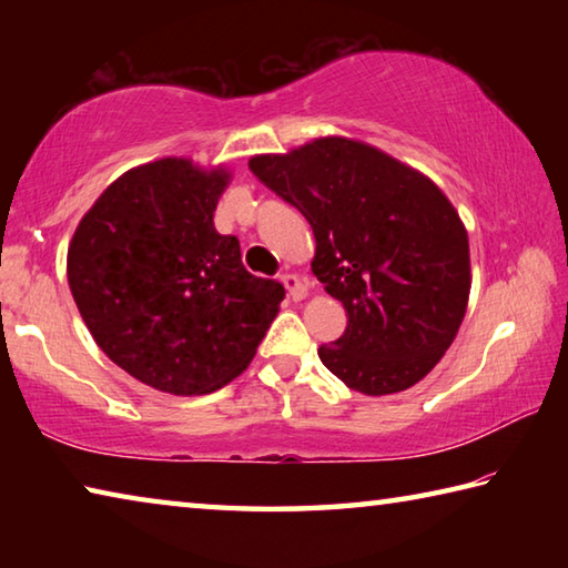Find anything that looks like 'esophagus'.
Returning <instances> with one entry per match:
<instances>
[{"label": "esophagus", "mask_w": 568, "mask_h": 568, "mask_svg": "<svg viewBox=\"0 0 568 568\" xmlns=\"http://www.w3.org/2000/svg\"><path fill=\"white\" fill-rule=\"evenodd\" d=\"M281 281L287 287V295H291L293 301H303L307 291H311V283H307L305 277H301L297 273H283Z\"/></svg>", "instance_id": "1"}]
</instances>
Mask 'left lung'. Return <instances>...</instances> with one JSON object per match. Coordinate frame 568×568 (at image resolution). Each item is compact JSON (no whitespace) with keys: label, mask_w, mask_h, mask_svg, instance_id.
Returning <instances> with one entry per match:
<instances>
[{"label":"left lung","mask_w":568,"mask_h":568,"mask_svg":"<svg viewBox=\"0 0 568 568\" xmlns=\"http://www.w3.org/2000/svg\"><path fill=\"white\" fill-rule=\"evenodd\" d=\"M250 170L311 223L313 275L348 315L341 338L318 348L325 368L365 396L416 386L454 343L470 291L468 235L448 197L345 138L257 155Z\"/></svg>","instance_id":"8db88e82"}]
</instances>
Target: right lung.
Instances as JSON below:
<instances>
[{"label":"right lung","instance_id":"obj_1","mask_svg":"<svg viewBox=\"0 0 568 568\" xmlns=\"http://www.w3.org/2000/svg\"><path fill=\"white\" fill-rule=\"evenodd\" d=\"M230 175L165 158L128 170L80 220L67 281L112 363L172 396H203L247 368L285 297L213 223Z\"/></svg>","mask_w":568,"mask_h":568}]
</instances>
